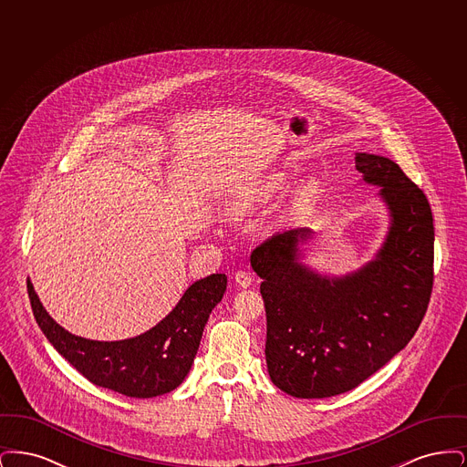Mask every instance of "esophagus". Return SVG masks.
<instances>
[{
    "label": "esophagus",
    "mask_w": 467,
    "mask_h": 467,
    "mask_svg": "<svg viewBox=\"0 0 467 467\" xmlns=\"http://www.w3.org/2000/svg\"><path fill=\"white\" fill-rule=\"evenodd\" d=\"M234 280H236V284H238L240 287H248V285L252 284V275H250L248 271L240 269V271H236V275H234Z\"/></svg>",
    "instance_id": "34e87169"
}]
</instances>
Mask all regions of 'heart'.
Instances as JSON below:
<instances>
[{"mask_svg": "<svg viewBox=\"0 0 467 467\" xmlns=\"http://www.w3.org/2000/svg\"><path fill=\"white\" fill-rule=\"evenodd\" d=\"M285 185H287V177L284 173H273L269 177L263 178L248 192H244V198L240 201V208L246 210L255 204H261L269 200L275 192L284 189Z\"/></svg>", "mask_w": 467, "mask_h": 467, "instance_id": "1", "label": "heart"}]
</instances>
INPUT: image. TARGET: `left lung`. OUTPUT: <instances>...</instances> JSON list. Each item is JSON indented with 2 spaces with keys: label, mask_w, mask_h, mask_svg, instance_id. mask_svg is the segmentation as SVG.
<instances>
[{
  "label": "left lung",
  "mask_w": 467,
  "mask_h": 467,
  "mask_svg": "<svg viewBox=\"0 0 467 467\" xmlns=\"http://www.w3.org/2000/svg\"><path fill=\"white\" fill-rule=\"evenodd\" d=\"M364 180L381 185L390 231L377 259L345 278L297 263L311 231L259 244L250 265L263 278L271 381L303 400L348 392L375 375L417 333L434 284V223L422 189L387 157L357 154Z\"/></svg>",
  "instance_id": "8db88e82"
}]
</instances>
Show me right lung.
I'll use <instances>...</instances> for the list:
<instances>
[{
  "mask_svg": "<svg viewBox=\"0 0 467 467\" xmlns=\"http://www.w3.org/2000/svg\"><path fill=\"white\" fill-rule=\"evenodd\" d=\"M225 285L223 273L202 278L185 290L175 310L156 327L122 341H92L67 333L45 311L31 282L27 296L47 339L82 377L122 396L147 400L171 392L187 377L204 324Z\"/></svg>",
  "mask_w": 467,
  "mask_h": 467,
  "instance_id": "right-lung-1",
  "label": "right lung"
}]
</instances>
